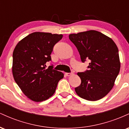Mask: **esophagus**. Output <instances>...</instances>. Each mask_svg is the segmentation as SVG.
I'll return each instance as SVG.
<instances>
[{
	"label": "esophagus",
	"instance_id": "esophagus-1",
	"mask_svg": "<svg viewBox=\"0 0 129 129\" xmlns=\"http://www.w3.org/2000/svg\"><path fill=\"white\" fill-rule=\"evenodd\" d=\"M73 75V73H66V75L67 76H70Z\"/></svg>",
	"mask_w": 129,
	"mask_h": 129
}]
</instances>
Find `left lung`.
Returning <instances> with one entry per match:
<instances>
[{"mask_svg": "<svg viewBox=\"0 0 129 129\" xmlns=\"http://www.w3.org/2000/svg\"><path fill=\"white\" fill-rule=\"evenodd\" d=\"M82 62L89 59L88 70L78 72L81 79L75 88L79 96L94 101L107 95L113 88L120 70L118 47L111 38L95 30L71 34Z\"/></svg>", "mask_w": 129, "mask_h": 129, "instance_id": "obj_1", "label": "left lung"}]
</instances>
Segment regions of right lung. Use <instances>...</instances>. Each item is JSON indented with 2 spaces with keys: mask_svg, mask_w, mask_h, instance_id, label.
<instances>
[{
  "mask_svg": "<svg viewBox=\"0 0 129 129\" xmlns=\"http://www.w3.org/2000/svg\"><path fill=\"white\" fill-rule=\"evenodd\" d=\"M62 35L35 32L23 38L16 46L13 53V77L22 92L29 99L41 102L55 92L58 82L63 78L61 72L47 62L51 60L53 47Z\"/></svg>",
  "mask_w": 129,
  "mask_h": 129,
  "instance_id": "add662e5",
  "label": "right lung"
}]
</instances>
